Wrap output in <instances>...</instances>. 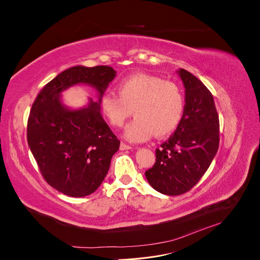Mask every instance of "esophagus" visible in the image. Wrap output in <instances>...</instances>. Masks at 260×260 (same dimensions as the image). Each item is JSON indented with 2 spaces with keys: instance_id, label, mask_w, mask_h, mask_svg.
<instances>
[{
  "instance_id": "34e87169",
  "label": "esophagus",
  "mask_w": 260,
  "mask_h": 260,
  "mask_svg": "<svg viewBox=\"0 0 260 260\" xmlns=\"http://www.w3.org/2000/svg\"><path fill=\"white\" fill-rule=\"evenodd\" d=\"M132 147L130 145H127L125 143L120 144V151H127V149H131Z\"/></svg>"
}]
</instances>
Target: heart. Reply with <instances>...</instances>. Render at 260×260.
<instances>
[{"instance_id": "obj_1", "label": "heart", "mask_w": 260, "mask_h": 260, "mask_svg": "<svg viewBox=\"0 0 260 260\" xmlns=\"http://www.w3.org/2000/svg\"><path fill=\"white\" fill-rule=\"evenodd\" d=\"M119 96L107 92L101 99V108L108 123L121 127L133 114L136 119L124 130L130 142L147 141L153 135L165 138L174 132L182 120L184 98L179 86L162 78L137 74L117 84Z\"/></svg>"}]
</instances>
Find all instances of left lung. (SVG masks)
I'll list each match as a JSON object with an SVG mask.
<instances>
[{
    "label": "left lung",
    "instance_id": "left-lung-1",
    "mask_svg": "<svg viewBox=\"0 0 260 260\" xmlns=\"http://www.w3.org/2000/svg\"><path fill=\"white\" fill-rule=\"evenodd\" d=\"M185 92L184 114L179 127L156 149V162L145 172L151 186L165 195L183 194L209 168L219 146V117L214 98L187 70H177Z\"/></svg>",
    "mask_w": 260,
    "mask_h": 260
}]
</instances>
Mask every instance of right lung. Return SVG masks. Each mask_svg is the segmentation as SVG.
I'll use <instances>...</instances> for the list:
<instances>
[{"label":"right lung","instance_id":"1","mask_svg":"<svg viewBox=\"0 0 260 260\" xmlns=\"http://www.w3.org/2000/svg\"><path fill=\"white\" fill-rule=\"evenodd\" d=\"M109 66L68 68L39 93L30 111L27 140L41 174L60 193L83 198L95 192L111 166L120 141L101 114V99L116 77ZM77 84L90 85L98 93L86 106L72 109L61 93Z\"/></svg>","mask_w":260,"mask_h":260}]
</instances>
